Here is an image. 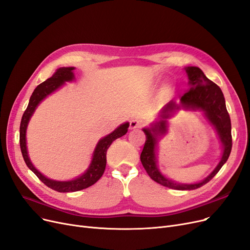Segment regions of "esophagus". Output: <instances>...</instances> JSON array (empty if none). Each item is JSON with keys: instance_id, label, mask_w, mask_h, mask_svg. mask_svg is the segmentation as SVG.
<instances>
[{"instance_id": "esophagus-1", "label": "esophagus", "mask_w": 250, "mask_h": 250, "mask_svg": "<svg viewBox=\"0 0 250 250\" xmlns=\"http://www.w3.org/2000/svg\"><path fill=\"white\" fill-rule=\"evenodd\" d=\"M143 126V122L141 120H136V119H132L130 121V128L134 129V128H141Z\"/></svg>"}]
</instances>
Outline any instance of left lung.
Here are the masks:
<instances>
[{
	"instance_id": "8db88e82",
	"label": "left lung",
	"mask_w": 250,
	"mask_h": 250,
	"mask_svg": "<svg viewBox=\"0 0 250 250\" xmlns=\"http://www.w3.org/2000/svg\"><path fill=\"white\" fill-rule=\"evenodd\" d=\"M186 72L188 77L189 88L181 97V104L187 108L201 109V111L204 112L206 118L214 126L224 147L221 162L218 163L214 170L204 181L192 185L174 183L159 171L155 152L157 136L166 133L167 119L170 118L176 109L181 108V106L176 104L173 101L163 107L161 115H160V121L158 123H156L151 128L144 129V132L146 134V143L141 154L142 164L145 167L148 176L153 181L164 187L174 189H182V191L198 188L207 184L209 181H211L215 174L219 171V169L227 162L232 149L231 119H229V115L227 111L222 89L215 83L210 81L201 69L197 66H188L186 67Z\"/></svg>"
}]
</instances>
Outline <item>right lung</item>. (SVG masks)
Listing matches in <instances>:
<instances>
[{"label": "right lung", "instance_id": "1", "mask_svg": "<svg viewBox=\"0 0 250 250\" xmlns=\"http://www.w3.org/2000/svg\"><path fill=\"white\" fill-rule=\"evenodd\" d=\"M74 69L75 67H72V66L59 67L51 78L47 79L46 81L37 86L31 98H29L28 105L22 115L21 122V129H19V144H21V154L24 159L25 164L43 184H45L48 188L54 189V191L61 192V193L81 191V189L87 188L89 187H91L92 185H94L98 179L103 176L104 172L105 165H106L107 148L112 145V143L115 141V139L125 135L129 127V123H124L121 126H119L111 134H108L104 138H102L101 141L98 142L94 149L93 158H92L90 166H89V168L87 169L84 174L77 177L76 179H73V181H68V182L53 181V179L47 178L46 176H44L42 173H40L37 170V169L34 167V165L32 164L31 160L28 158L27 149H26L25 133H26V127H27L28 121L33 116L38 104L41 103L45 97H47L49 94L54 92L56 89L62 86L64 82H68L74 80L75 78L73 73Z\"/></svg>", "mask_w": 250, "mask_h": 250}]
</instances>
